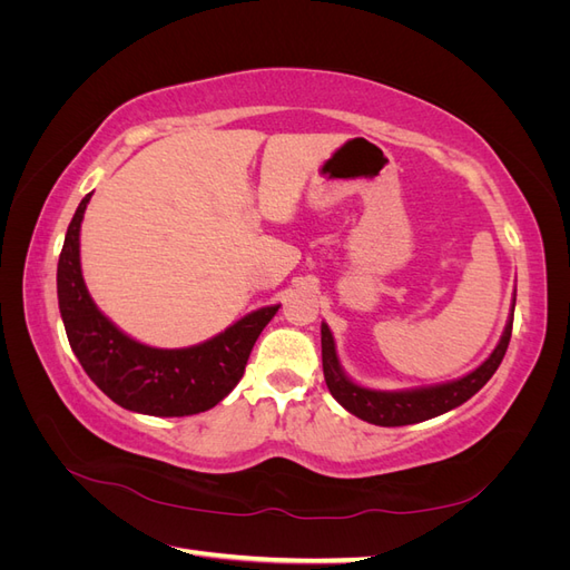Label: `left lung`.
I'll return each mask as SVG.
<instances>
[{"label": "left lung", "mask_w": 570, "mask_h": 570, "mask_svg": "<svg viewBox=\"0 0 570 570\" xmlns=\"http://www.w3.org/2000/svg\"><path fill=\"white\" fill-rule=\"evenodd\" d=\"M515 304V299H513ZM513 331V316L507 323V331L499 340L497 350L490 354L485 364L478 366L473 373L463 375L461 381L446 383V385H435V387H423V390H409V392H375L354 385L347 375L342 373L337 364V354H335V342L327 325H321V352H323V375H325V385L331 390L335 400L347 409L354 416L361 421H368L373 425H411V423H421L428 419H435L440 413L452 411L454 406L463 404L465 400L485 385L494 371L502 364V358L507 354L509 340Z\"/></svg>", "instance_id": "obj_1"}]
</instances>
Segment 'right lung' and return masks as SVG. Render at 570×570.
<instances>
[{
  "mask_svg": "<svg viewBox=\"0 0 570 570\" xmlns=\"http://www.w3.org/2000/svg\"><path fill=\"white\" fill-rule=\"evenodd\" d=\"M85 195L59 254L57 292L68 342L90 381L118 406L149 416H193L216 406L245 375L247 358L278 306H266L226 333L187 350H154L124 335L90 299L80 273Z\"/></svg>",
  "mask_w": 570,
  "mask_h": 570,
  "instance_id": "1",
  "label": "right lung"
}]
</instances>
